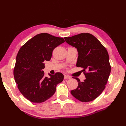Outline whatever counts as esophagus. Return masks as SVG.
<instances>
[{
	"label": "esophagus",
	"instance_id": "esophagus-1",
	"mask_svg": "<svg viewBox=\"0 0 126 126\" xmlns=\"http://www.w3.org/2000/svg\"><path fill=\"white\" fill-rule=\"evenodd\" d=\"M71 77H70L68 75H64V79H70Z\"/></svg>",
	"mask_w": 126,
	"mask_h": 126
}]
</instances>
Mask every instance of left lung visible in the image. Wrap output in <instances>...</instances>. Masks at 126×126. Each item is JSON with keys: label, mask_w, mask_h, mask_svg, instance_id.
Instances as JSON below:
<instances>
[{"label": "left lung", "mask_w": 126, "mask_h": 126, "mask_svg": "<svg viewBox=\"0 0 126 126\" xmlns=\"http://www.w3.org/2000/svg\"><path fill=\"white\" fill-rule=\"evenodd\" d=\"M64 39L67 43L77 48L78 57L76 66L83 68L86 78L83 82L74 78L78 86L70 93L80 101H93L104 91L108 80L111 66L108 51L99 40L89 33L64 37Z\"/></svg>", "instance_id": "1"}]
</instances>
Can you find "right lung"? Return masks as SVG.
<instances>
[{"instance_id": "1", "label": "right lung", "mask_w": 126, "mask_h": 126, "mask_svg": "<svg viewBox=\"0 0 126 126\" xmlns=\"http://www.w3.org/2000/svg\"><path fill=\"white\" fill-rule=\"evenodd\" d=\"M63 38L47 33L38 34L20 48L16 57L14 76L18 89L30 101L41 103L53 96L63 80L61 72L45 77L44 62L50 60L52 51L63 43Z\"/></svg>"}]
</instances>
